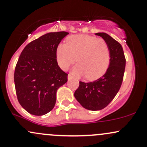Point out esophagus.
<instances>
[{"mask_svg":"<svg viewBox=\"0 0 147 147\" xmlns=\"http://www.w3.org/2000/svg\"><path fill=\"white\" fill-rule=\"evenodd\" d=\"M71 79H72V75H71V74H69L68 77V80H70Z\"/></svg>","mask_w":147,"mask_h":147,"instance_id":"obj_1","label":"esophagus"}]
</instances>
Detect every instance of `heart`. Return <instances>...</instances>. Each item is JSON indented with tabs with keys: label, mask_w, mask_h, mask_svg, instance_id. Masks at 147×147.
I'll return each instance as SVG.
<instances>
[{
	"label": "heart",
	"mask_w": 147,
	"mask_h": 147,
	"mask_svg": "<svg viewBox=\"0 0 147 147\" xmlns=\"http://www.w3.org/2000/svg\"><path fill=\"white\" fill-rule=\"evenodd\" d=\"M73 69L76 76H86L93 81L100 78L107 71L110 64V50L107 43L90 35L69 36L65 44L57 49V60L60 68L66 70L76 61Z\"/></svg>",
	"instance_id": "b5f03b06"
}]
</instances>
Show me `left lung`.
Instances as JSON below:
<instances>
[{
    "label": "left lung",
    "mask_w": 147,
    "mask_h": 147,
    "mask_svg": "<svg viewBox=\"0 0 147 147\" xmlns=\"http://www.w3.org/2000/svg\"><path fill=\"white\" fill-rule=\"evenodd\" d=\"M102 36L110 50V64L107 71L100 78L92 82H79L75 97L86 109L102 110L106 107L119 91L122 85L126 59L119 42L104 32L96 33Z\"/></svg>",
    "instance_id": "1"
}]
</instances>
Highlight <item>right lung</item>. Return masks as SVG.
I'll use <instances>...</instances> for the list:
<instances>
[{"label": "right lung", "instance_id": "add662e5", "mask_svg": "<svg viewBox=\"0 0 147 147\" xmlns=\"http://www.w3.org/2000/svg\"><path fill=\"white\" fill-rule=\"evenodd\" d=\"M68 34H45L21 53L14 71L15 89L18 102L30 114L43 115L52 110L57 90L68 81V74L58 65L57 49Z\"/></svg>", "mask_w": 147, "mask_h": 147}]
</instances>
